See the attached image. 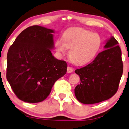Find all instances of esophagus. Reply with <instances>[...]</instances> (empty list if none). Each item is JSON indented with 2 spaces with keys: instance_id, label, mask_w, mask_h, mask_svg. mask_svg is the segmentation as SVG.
<instances>
[{
  "instance_id": "esophagus-1",
  "label": "esophagus",
  "mask_w": 129,
  "mask_h": 129,
  "mask_svg": "<svg viewBox=\"0 0 129 129\" xmlns=\"http://www.w3.org/2000/svg\"><path fill=\"white\" fill-rule=\"evenodd\" d=\"M74 69L72 67H70V66H68L67 67V72H68V73H71L72 72H73Z\"/></svg>"
}]
</instances>
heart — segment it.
I'll use <instances>...</instances> for the list:
<instances>
[{
	"label": "heart",
	"instance_id": "obj_1",
	"mask_svg": "<svg viewBox=\"0 0 129 129\" xmlns=\"http://www.w3.org/2000/svg\"><path fill=\"white\" fill-rule=\"evenodd\" d=\"M102 45V39L97 33L80 27L66 30L62 40L55 42L57 51L64 53L69 49V57L77 66H82L91 62L98 53Z\"/></svg>",
	"mask_w": 129,
	"mask_h": 129
}]
</instances>
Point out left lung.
<instances>
[{
	"label": "left lung",
	"instance_id": "8db88e82",
	"mask_svg": "<svg viewBox=\"0 0 129 129\" xmlns=\"http://www.w3.org/2000/svg\"><path fill=\"white\" fill-rule=\"evenodd\" d=\"M113 37L106 42L100 52L89 64L75 71L81 83L74 89L75 96L84 104L107 100L117 92L123 74L122 52Z\"/></svg>",
	"mask_w": 129,
	"mask_h": 129
}]
</instances>
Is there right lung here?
I'll return each instance as SVG.
<instances>
[{
    "label": "right lung",
    "mask_w": 129,
    "mask_h": 129,
    "mask_svg": "<svg viewBox=\"0 0 129 129\" xmlns=\"http://www.w3.org/2000/svg\"><path fill=\"white\" fill-rule=\"evenodd\" d=\"M54 31L33 26L22 31L10 47L6 77L17 98L38 103L48 97L56 81L66 74L67 65L55 58Z\"/></svg>",
    "instance_id": "add662e5"
}]
</instances>
